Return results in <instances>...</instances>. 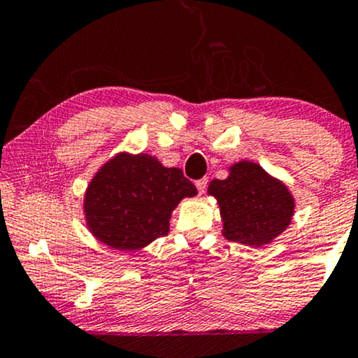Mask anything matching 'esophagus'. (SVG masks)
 Returning <instances> with one entry per match:
<instances>
[{"label": "esophagus", "mask_w": 358, "mask_h": 358, "mask_svg": "<svg viewBox=\"0 0 358 358\" xmlns=\"http://www.w3.org/2000/svg\"><path fill=\"white\" fill-rule=\"evenodd\" d=\"M207 183H208V178L196 180L195 185H196V190H199V193H203L205 190H207Z\"/></svg>", "instance_id": "1"}]
</instances>
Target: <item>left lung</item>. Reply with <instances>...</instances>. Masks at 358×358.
Wrapping results in <instances>:
<instances>
[{
  "label": "left lung",
  "instance_id": "1",
  "mask_svg": "<svg viewBox=\"0 0 358 358\" xmlns=\"http://www.w3.org/2000/svg\"><path fill=\"white\" fill-rule=\"evenodd\" d=\"M208 193L220 207L227 241L259 248L286 231L293 219V195L257 163H236L227 178L212 180Z\"/></svg>",
  "mask_w": 358,
  "mask_h": 358
}]
</instances>
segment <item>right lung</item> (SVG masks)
<instances>
[{
    "label": "right lung",
    "mask_w": 358,
    "mask_h": 358,
    "mask_svg": "<svg viewBox=\"0 0 358 358\" xmlns=\"http://www.w3.org/2000/svg\"><path fill=\"white\" fill-rule=\"evenodd\" d=\"M195 195V185L180 168H165L150 155L119 153L89 183L85 222L109 248L141 249L166 236L173 208Z\"/></svg>",
    "instance_id": "add662e5"
}]
</instances>
